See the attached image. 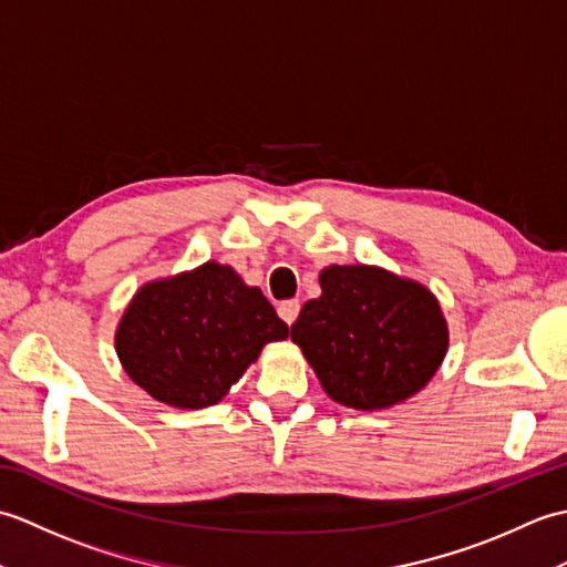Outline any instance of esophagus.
Instances as JSON below:
<instances>
[{
  "instance_id": "1",
  "label": "esophagus",
  "mask_w": 567,
  "mask_h": 567,
  "mask_svg": "<svg viewBox=\"0 0 567 567\" xmlns=\"http://www.w3.org/2000/svg\"><path fill=\"white\" fill-rule=\"evenodd\" d=\"M299 309H302V305H299V299H287V302H280V307H277V315H280V319L285 323H295V319L299 317Z\"/></svg>"
}]
</instances>
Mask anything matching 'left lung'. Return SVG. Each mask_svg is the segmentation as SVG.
I'll return each mask as SVG.
<instances>
[{"label":"left lung","mask_w":567,"mask_h":567,"mask_svg":"<svg viewBox=\"0 0 567 567\" xmlns=\"http://www.w3.org/2000/svg\"><path fill=\"white\" fill-rule=\"evenodd\" d=\"M319 285L321 297L292 323V341L333 402L388 409L436 375L449 327L424 285L375 265H329Z\"/></svg>","instance_id":"obj_1"}]
</instances>
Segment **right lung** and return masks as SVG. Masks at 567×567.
I'll list each match as a JSON object with an SVG mask.
<instances>
[{
	"instance_id": "1",
	"label": "right lung",
	"mask_w": 567,
	"mask_h": 567,
	"mask_svg": "<svg viewBox=\"0 0 567 567\" xmlns=\"http://www.w3.org/2000/svg\"><path fill=\"white\" fill-rule=\"evenodd\" d=\"M290 327L258 287L221 262L143 285L116 327V355L153 400L202 409L224 400L262 346Z\"/></svg>"
}]
</instances>
